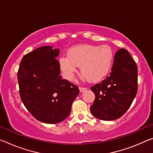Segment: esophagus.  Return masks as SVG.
<instances>
[{"label": "esophagus", "mask_w": 153, "mask_h": 153, "mask_svg": "<svg viewBox=\"0 0 153 153\" xmlns=\"http://www.w3.org/2000/svg\"><path fill=\"white\" fill-rule=\"evenodd\" d=\"M86 89H87V88H86V87H79V90L81 92L85 91Z\"/></svg>", "instance_id": "1"}]
</instances>
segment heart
Returning <instances> with one entry per match:
<instances>
[{
    "label": "heart",
    "mask_w": 153,
    "mask_h": 153,
    "mask_svg": "<svg viewBox=\"0 0 153 153\" xmlns=\"http://www.w3.org/2000/svg\"><path fill=\"white\" fill-rule=\"evenodd\" d=\"M113 52L109 46L91 45L71 48L68 56L60 58V65L68 79L73 78L77 67L83 76L92 82H97L107 76L113 65Z\"/></svg>",
    "instance_id": "heart-1"
}]
</instances>
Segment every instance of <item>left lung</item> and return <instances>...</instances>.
Wrapping results in <instances>:
<instances>
[{
    "mask_svg": "<svg viewBox=\"0 0 153 153\" xmlns=\"http://www.w3.org/2000/svg\"><path fill=\"white\" fill-rule=\"evenodd\" d=\"M95 99L90 111L105 121L121 117L130 107L138 90V67L129 52L118 50L110 75L90 87Z\"/></svg>",
    "mask_w": 153,
    "mask_h": 153,
    "instance_id": "left-lung-1",
    "label": "left lung"
}]
</instances>
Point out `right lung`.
<instances>
[{"label":"right lung","mask_w":153,"mask_h":153,"mask_svg":"<svg viewBox=\"0 0 153 153\" xmlns=\"http://www.w3.org/2000/svg\"><path fill=\"white\" fill-rule=\"evenodd\" d=\"M59 49L45 46L27 53L17 71L21 99L27 110L41 122L55 124L68 117L79 92L78 86L60 74L56 58Z\"/></svg>","instance_id":"obj_1"}]
</instances>
